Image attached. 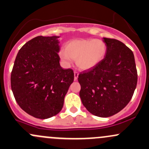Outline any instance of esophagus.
Masks as SVG:
<instances>
[{
    "label": "esophagus",
    "mask_w": 149,
    "mask_h": 149,
    "mask_svg": "<svg viewBox=\"0 0 149 149\" xmlns=\"http://www.w3.org/2000/svg\"><path fill=\"white\" fill-rule=\"evenodd\" d=\"M78 71H74V80L75 81H76L77 80V78L78 77Z\"/></svg>",
    "instance_id": "esophagus-1"
}]
</instances>
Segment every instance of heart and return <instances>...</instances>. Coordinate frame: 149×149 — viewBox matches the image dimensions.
Here are the masks:
<instances>
[{
	"label": "heart",
	"instance_id": "heart-1",
	"mask_svg": "<svg viewBox=\"0 0 149 149\" xmlns=\"http://www.w3.org/2000/svg\"><path fill=\"white\" fill-rule=\"evenodd\" d=\"M107 49V45L102 40H74L67 44L66 51L61 52V57L68 66L76 59V64L81 69L87 70L103 59Z\"/></svg>",
	"mask_w": 149,
	"mask_h": 149
}]
</instances>
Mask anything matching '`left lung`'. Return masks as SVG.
<instances>
[{"mask_svg":"<svg viewBox=\"0 0 149 149\" xmlns=\"http://www.w3.org/2000/svg\"><path fill=\"white\" fill-rule=\"evenodd\" d=\"M105 57L98 64L78 75L80 97L88 112L100 117L118 113L127 106L137 84L132 51L115 39L103 37Z\"/></svg>","mask_w":149,"mask_h":149,"instance_id":"8db88e82","label":"left lung"}]
</instances>
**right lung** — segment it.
Returning <instances> with one entry per match:
<instances>
[{
	"label": "right lung",
	"mask_w": 149,
	"mask_h": 149,
	"mask_svg": "<svg viewBox=\"0 0 149 149\" xmlns=\"http://www.w3.org/2000/svg\"><path fill=\"white\" fill-rule=\"evenodd\" d=\"M58 37L38 36L28 41L19 50L11 72L16 102L36 118H49L61 110L74 79L73 70L60 66Z\"/></svg>",
	"instance_id": "obj_1"
}]
</instances>
